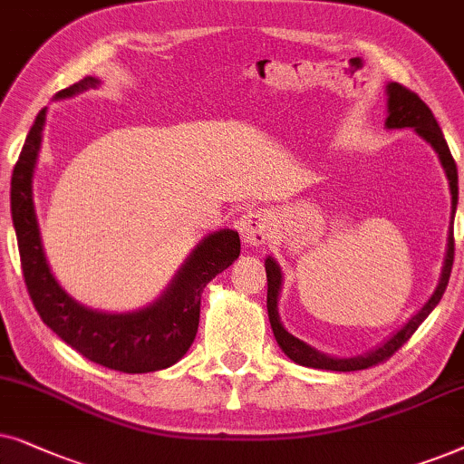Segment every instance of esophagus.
Segmentation results:
<instances>
[{"mask_svg": "<svg viewBox=\"0 0 464 464\" xmlns=\"http://www.w3.org/2000/svg\"><path fill=\"white\" fill-rule=\"evenodd\" d=\"M237 228H239V233H242L244 244L261 246V244H265V239L269 237L271 220L265 212L250 209V212H246L242 218L237 220Z\"/></svg>", "mask_w": 464, "mask_h": 464, "instance_id": "esophagus-1", "label": "esophagus"}]
</instances>
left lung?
<instances>
[{"instance_id":"left-lung-1","label":"left lung","mask_w":464,"mask_h":464,"mask_svg":"<svg viewBox=\"0 0 464 464\" xmlns=\"http://www.w3.org/2000/svg\"><path fill=\"white\" fill-rule=\"evenodd\" d=\"M388 92V119H386V127L388 129H405L411 127L422 135V138L429 141L430 146L435 148V152L440 154V160L446 169V176L450 180V190H452V220H454V212H456V201H459V171H456V163L452 152H450L448 141L443 138L441 127L437 125L433 112L426 103L420 99L416 92L405 89L403 84L399 82H391L386 86ZM452 263H454V227H450V237H448V255H446V263H443L441 269V280L440 286L435 288L433 296L426 301L422 310H420L416 316H411L410 323H407L403 329L394 333V335L388 339L384 345H380L378 350L369 352L365 356H356V358H331L326 354H320L310 345L301 342L290 335V333L284 329L280 323V316H277V295H280V286H282V271L277 267L274 258H267L265 261V271H267V312H269V323L271 329H274V335L280 343V348L284 350L290 361L299 362L304 367H312V369H329V372H361V369H369L380 365L391 358L394 352H397L401 345L407 343L420 324L424 323V318L429 316L430 312L435 310V305L440 304L443 293H446L450 274H452Z\"/></svg>"}]
</instances>
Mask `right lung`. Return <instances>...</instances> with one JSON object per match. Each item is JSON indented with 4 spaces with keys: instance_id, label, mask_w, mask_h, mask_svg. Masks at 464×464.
Listing matches in <instances>:
<instances>
[{
    "instance_id": "right-lung-1",
    "label": "right lung",
    "mask_w": 464,
    "mask_h": 464,
    "mask_svg": "<svg viewBox=\"0 0 464 464\" xmlns=\"http://www.w3.org/2000/svg\"><path fill=\"white\" fill-rule=\"evenodd\" d=\"M97 84L95 78H82L59 91L54 99L78 95ZM44 121L46 110H42L18 154L10 188L12 222L23 277L35 310L44 324L51 326L67 345L97 365L122 373H148L171 367L187 354L197 335L201 293L206 284L239 256L242 246L237 231L222 228L203 239L157 304L131 314L86 310L59 286L42 250L31 197V176L40 152Z\"/></svg>"
}]
</instances>
